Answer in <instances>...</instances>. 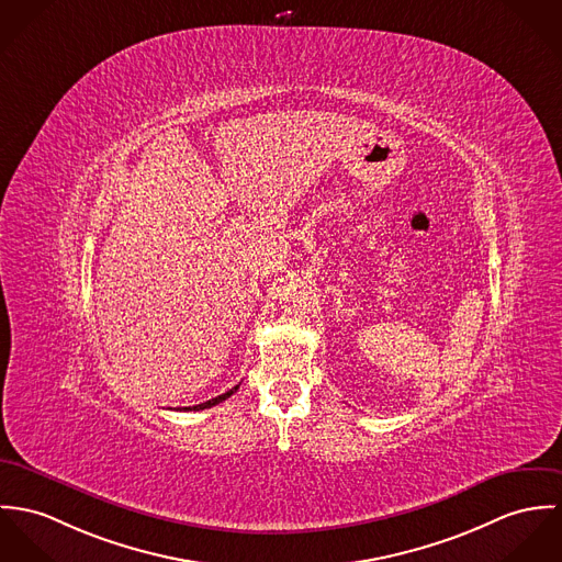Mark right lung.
Masks as SVG:
<instances>
[{
    "label": "right lung",
    "mask_w": 562,
    "mask_h": 562,
    "mask_svg": "<svg viewBox=\"0 0 562 562\" xmlns=\"http://www.w3.org/2000/svg\"><path fill=\"white\" fill-rule=\"evenodd\" d=\"M239 390V385H235V387H231L228 392H224V394H220V396H215V398H211V401H206V403H200V405H193V407H183V409H188V412H200V409H209V407H213V405H217V403H222V401H226L231 394H235Z\"/></svg>",
    "instance_id": "1"
}]
</instances>
